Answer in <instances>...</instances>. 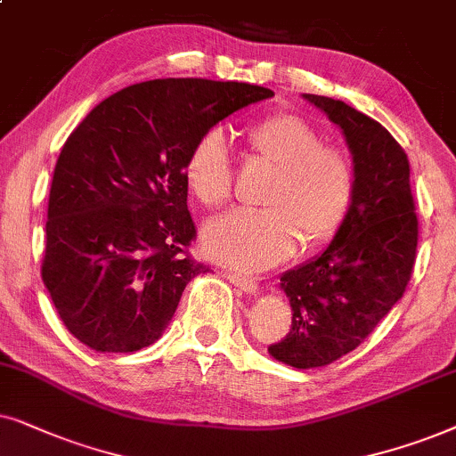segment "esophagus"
Here are the masks:
<instances>
[{"mask_svg": "<svg viewBox=\"0 0 456 456\" xmlns=\"http://www.w3.org/2000/svg\"><path fill=\"white\" fill-rule=\"evenodd\" d=\"M229 281H232L233 285H238L240 289L248 291V294H254V291L258 289V281L250 275H241V273H227Z\"/></svg>", "mask_w": 456, "mask_h": 456, "instance_id": "esophagus-1", "label": "esophagus"}]
</instances>
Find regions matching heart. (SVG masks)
Here are the masks:
<instances>
[{
	"instance_id": "1",
	"label": "heart",
	"mask_w": 456,
	"mask_h": 456,
	"mask_svg": "<svg viewBox=\"0 0 456 456\" xmlns=\"http://www.w3.org/2000/svg\"><path fill=\"white\" fill-rule=\"evenodd\" d=\"M254 154L277 167L265 206L240 208L210 221L204 250L218 263L248 271L269 269L298 248L331 240L348 216L356 171L344 150L323 145L305 118L275 114L248 129ZM187 190L204 206L216 208L233 193V156L227 133L212 126L191 145L183 165Z\"/></svg>"
}]
</instances>
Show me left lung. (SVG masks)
Returning <instances> with one entry per match:
<instances>
[{
    "mask_svg": "<svg viewBox=\"0 0 456 456\" xmlns=\"http://www.w3.org/2000/svg\"><path fill=\"white\" fill-rule=\"evenodd\" d=\"M305 97L342 129L356 171L354 200L330 248L281 275L291 330L269 352L289 367L314 369L359 348L403 298L419 223L409 158L386 126L339 100Z\"/></svg>",
    "mask_w": 456,
    "mask_h": 456,
    "instance_id": "1",
    "label": "left lung"
}]
</instances>
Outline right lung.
<instances>
[{"label":"right lung","mask_w":456,"mask_h":456,"mask_svg":"<svg viewBox=\"0 0 456 456\" xmlns=\"http://www.w3.org/2000/svg\"><path fill=\"white\" fill-rule=\"evenodd\" d=\"M273 91L208 78H156L100 102L53 168L41 277L66 330L97 352L162 336L206 266L187 248L185 158L218 120Z\"/></svg>","instance_id":"right-lung-1"}]
</instances>
